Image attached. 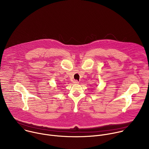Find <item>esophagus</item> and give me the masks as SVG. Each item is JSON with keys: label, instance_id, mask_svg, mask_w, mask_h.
<instances>
[{"label": "esophagus", "instance_id": "esophagus-1", "mask_svg": "<svg viewBox=\"0 0 149 149\" xmlns=\"http://www.w3.org/2000/svg\"><path fill=\"white\" fill-rule=\"evenodd\" d=\"M73 83H74V84H78V83H79V81H78V80H74V81H73Z\"/></svg>", "mask_w": 149, "mask_h": 149}]
</instances>
